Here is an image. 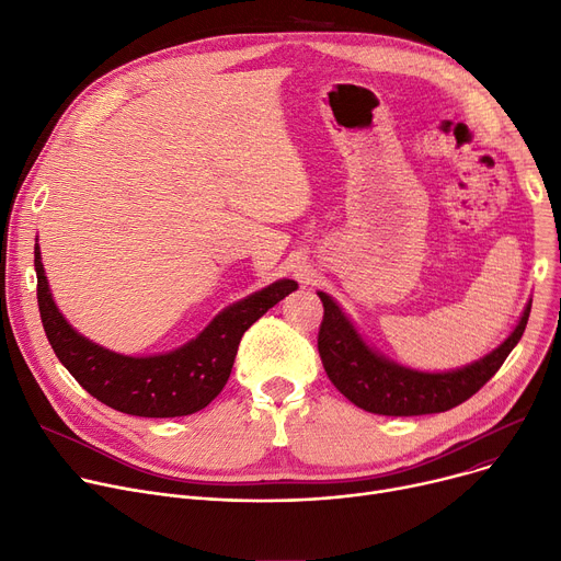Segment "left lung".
<instances>
[{"mask_svg": "<svg viewBox=\"0 0 561 561\" xmlns=\"http://www.w3.org/2000/svg\"><path fill=\"white\" fill-rule=\"evenodd\" d=\"M318 298L325 307L318 330V352L328 377L352 404L379 416L438 414L476 396L520 341L533 309L529 300L516 330L484 359L453 373H419L379 357L330 296L318 293Z\"/></svg>", "mask_w": 561, "mask_h": 561, "instance_id": "left-lung-1", "label": "left lung"}]
</instances>
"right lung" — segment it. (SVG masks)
<instances>
[{"label": "right lung", "mask_w": 561, "mask_h": 561, "mask_svg": "<svg viewBox=\"0 0 561 561\" xmlns=\"http://www.w3.org/2000/svg\"><path fill=\"white\" fill-rule=\"evenodd\" d=\"M34 256L41 320L58 362L93 398L142 419L188 416L209 404L227 385L239 343L252 322L298 288L293 279H279L227 307L184 347L159 357H125L91 343L68 325L51 300L38 243Z\"/></svg>", "instance_id": "obj_1"}]
</instances>
